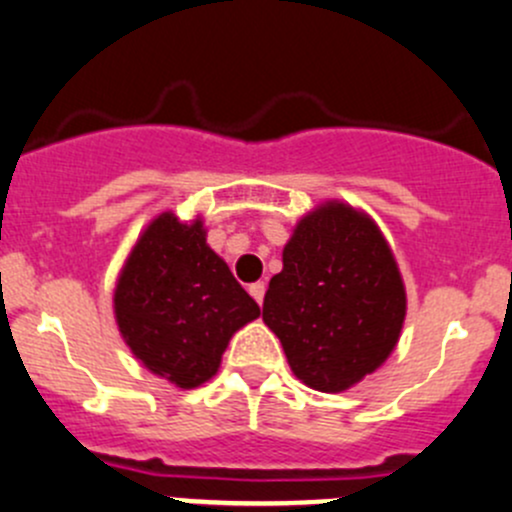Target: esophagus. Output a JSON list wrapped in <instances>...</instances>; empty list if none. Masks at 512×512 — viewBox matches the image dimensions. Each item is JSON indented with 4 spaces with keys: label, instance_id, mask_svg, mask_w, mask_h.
<instances>
[{
    "label": "esophagus",
    "instance_id": "esophagus-1",
    "mask_svg": "<svg viewBox=\"0 0 512 512\" xmlns=\"http://www.w3.org/2000/svg\"><path fill=\"white\" fill-rule=\"evenodd\" d=\"M250 294L257 304H262V299H265V282H255V285H250Z\"/></svg>",
    "mask_w": 512,
    "mask_h": 512
}]
</instances>
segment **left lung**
Returning <instances> with one entry per match:
<instances>
[{"mask_svg": "<svg viewBox=\"0 0 512 512\" xmlns=\"http://www.w3.org/2000/svg\"><path fill=\"white\" fill-rule=\"evenodd\" d=\"M270 280L262 319L294 376L317 391L349 389L399 342L406 292L379 227L342 203L299 220Z\"/></svg>", "mask_w": 512, "mask_h": 512, "instance_id": "8db88e82", "label": "left lung"}]
</instances>
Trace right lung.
Wrapping results in <instances>:
<instances>
[{
  "mask_svg": "<svg viewBox=\"0 0 512 512\" xmlns=\"http://www.w3.org/2000/svg\"><path fill=\"white\" fill-rule=\"evenodd\" d=\"M123 339L148 371L195 389L218 371L232 334L260 317L255 299L205 242L200 220L163 213L133 247L116 294Z\"/></svg>",
  "mask_w": 512,
  "mask_h": 512,
  "instance_id": "right-lung-1",
  "label": "right lung"
}]
</instances>
